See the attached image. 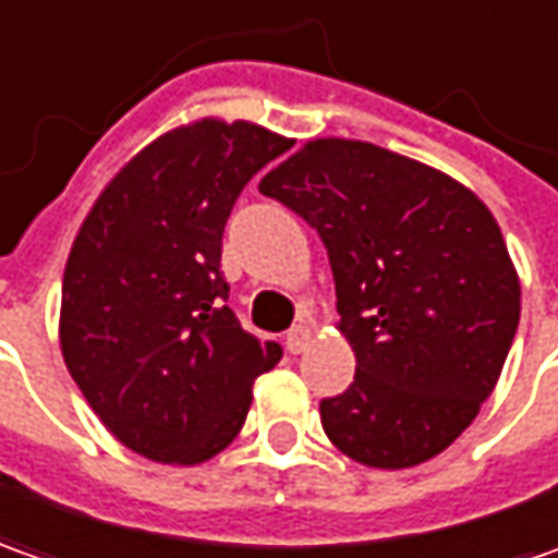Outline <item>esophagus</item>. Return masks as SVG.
Masks as SVG:
<instances>
[{
  "mask_svg": "<svg viewBox=\"0 0 558 558\" xmlns=\"http://www.w3.org/2000/svg\"><path fill=\"white\" fill-rule=\"evenodd\" d=\"M308 345H312V330H308L305 324H296V327L287 333V349H290L293 355H302Z\"/></svg>",
  "mask_w": 558,
  "mask_h": 558,
  "instance_id": "1",
  "label": "esophagus"
}]
</instances>
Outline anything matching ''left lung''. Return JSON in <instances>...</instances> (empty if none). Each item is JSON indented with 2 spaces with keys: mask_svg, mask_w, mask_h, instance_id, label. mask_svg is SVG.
I'll return each instance as SVG.
<instances>
[{
  "mask_svg": "<svg viewBox=\"0 0 558 558\" xmlns=\"http://www.w3.org/2000/svg\"><path fill=\"white\" fill-rule=\"evenodd\" d=\"M308 221L337 280L355 383L320 426L374 470L433 460L494 392L522 290L504 234L470 187L371 142L315 138L259 182Z\"/></svg>",
  "mask_w": 558,
  "mask_h": 558,
  "instance_id": "8db88e82",
  "label": "left lung"
}]
</instances>
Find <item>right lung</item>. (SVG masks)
I'll list each match as a JSON object with an SVG mask.
<instances>
[{
  "label": "right lung",
  "instance_id": "add662e5",
  "mask_svg": "<svg viewBox=\"0 0 558 558\" xmlns=\"http://www.w3.org/2000/svg\"><path fill=\"white\" fill-rule=\"evenodd\" d=\"M290 147L256 123L201 120L160 135L101 191L61 287V352L129 451L194 466L241 433L253 379L280 361L225 305V221Z\"/></svg>",
  "mask_w": 558,
  "mask_h": 558
}]
</instances>
